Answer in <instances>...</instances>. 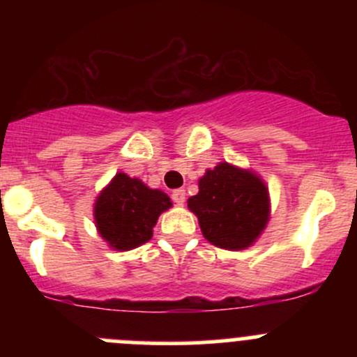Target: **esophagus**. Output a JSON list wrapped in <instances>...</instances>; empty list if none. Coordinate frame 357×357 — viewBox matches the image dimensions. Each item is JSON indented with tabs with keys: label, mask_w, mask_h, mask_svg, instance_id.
<instances>
[{
	"label": "esophagus",
	"mask_w": 357,
	"mask_h": 357,
	"mask_svg": "<svg viewBox=\"0 0 357 357\" xmlns=\"http://www.w3.org/2000/svg\"><path fill=\"white\" fill-rule=\"evenodd\" d=\"M172 200H174L176 204H178V205H183V204H185V200H186V193H185V190H181V188L174 190V192H172Z\"/></svg>",
	"instance_id": "34e87169"
}]
</instances>
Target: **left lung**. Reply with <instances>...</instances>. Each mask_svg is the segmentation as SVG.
Masks as SVG:
<instances>
[{
	"mask_svg": "<svg viewBox=\"0 0 357 357\" xmlns=\"http://www.w3.org/2000/svg\"><path fill=\"white\" fill-rule=\"evenodd\" d=\"M207 242L228 250L250 247L269 221V192L255 172L221 162L199 179L188 199Z\"/></svg>",
	"mask_w": 357,
	"mask_h": 357,
	"instance_id": "8db88e82",
	"label": "left lung"
}]
</instances>
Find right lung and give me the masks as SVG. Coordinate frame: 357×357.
<instances>
[{
    "instance_id": "add662e5",
    "label": "right lung",
    "mask_w": 357,
    "mask_h": 357,
    "mask_svg": "<svg viewBox=\"0 0 357 357\" xmlns=\"http://www.w3.org/2000/svg\"><path fill=\"white\" fill-rule=\"evenodd\" d=\"M172 207L160 190L138 178L117 172L95 202V225L100 236L115 250H131L149 242L158 215Z\"/></svg>"
}]
</instances>
